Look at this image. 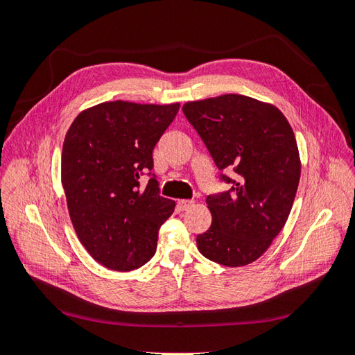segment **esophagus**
Returning <instances> with one entry per match:
<instances>
[{
  "label": "esophagus",
  "mask_w": 355,
  "mask_h": 355,
  "mask_svg": "<svg viewBox=\"0 0 355 355\" xmlns=\"http://www.w3.org/2000/svg\"><path fill=\"white\" fill-rule=\"evenodd\" d=\"M177 206L180 210H187L193 206V201L192 200H178Z\"/></svg>",
  "instance_id": "obj_1"
}]
</instances>
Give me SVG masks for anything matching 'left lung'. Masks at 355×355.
Returning a JSON list of instances; mask_svg holds the SVG:
<instances>
[{
  "instance_id": "8db88e82",
  "label": "left lung",
  "mask_w": 355,
  "mask_h": 355,
  "mask_svg": "<svg viewBox=\"0 0 355 355\" xmlns=\"http://www.w3.org/2000/svg\"><path fill=\"white\" fill-rule=\"evenodd\" d=\"M183 112L220 180L230 184L206 198L212 225L197 236L198 250L225 267L247 266L267 250L290 215L300 178L296 137L276 107L241 94L187 102Z\"/></svg>"
}]
</instances>
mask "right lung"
Listing matches in <instances>:
<instances>
[{
	"instance_id": "add662e5",
	"label": "right lung",
	"mask_w": 355,
	"mask_h": 355,
	"mask_svg": "<svg viewBox=\"0 0 355 355\" xmlns=\"http://www.w3.org/2000/svg\"><path fill=\"white\" fill-rule=\"evenodd\" d=\"M180 103L105 102L82 111L67 131L61 175L79 241L103 267L131 271L157 250L175 202L163 198L153 150ZM150 180L145 188L139 178Z\"/></svg>"
}]
</instances>
